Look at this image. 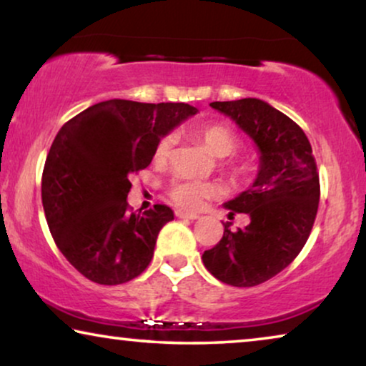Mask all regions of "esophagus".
Segmentation results:
<instances>
[{"label":"esophagus","instance_id":"esophagus-1","mask_svg":"<svg viewBox=\"0 0 366 366\" xmlns=\"http://www.w3.org/2000/svg\"><path fill=\"white\" fill-rule=\"evenodd\" d=\"M174 214H177L178 218H187V219H198L199 218L197 213H188V212H183V209H177Z\"/></svg>","mask_w":366,"mask_h":366}]
</instances>
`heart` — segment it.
<instances>
[{"label":"heart","mask_w":366,"mask_h":366,"mask_svg":"<svg viewBox=\"0 0 366 366\" xmlns=\"http://www.w3.org/2000/svg\"><path fill=\"white\" fill-rule=\"evenodd\" d=\"M189 137L202 142L208 152L214 157L223 158V172L232 178H242L244 174V164L238 159L227 158L233 154L242 144V139L232 128L223 123H202L188 127ZM174 139L172 134H163L154 144L153 159L157 163H164L172 154ZM219 193L217 183L212 182H197V179H177L169 187V197L179 207L187 209H198L209 198H214Z\"/></svg>","instance_id":"obj_1"}]
</instances>
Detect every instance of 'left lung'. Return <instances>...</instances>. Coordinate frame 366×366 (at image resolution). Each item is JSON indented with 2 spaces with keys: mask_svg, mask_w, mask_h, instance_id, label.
I'll list each match as a JSON object with an SVG mask.
<instances>
[{
  "mask_svg": "<svg viewBox=\"0 0 366 366\" xmlns=\"http://www.w3.org/2000/svg\"><path fill=\"white\" fill-rule=\"evenodd\" d=\"M257 143L259 169L247 192L224 203L229 217L247 213L244 229L224 224L223 238L203 253V264L219 282L257 287L288 267L312 233L320 178L312 144L292 118L257 98L213 102Z\"/></svg>",
  "mask_w": 366,
  "mask_h": 366,
  "instance_id": "left-lung-1",
  "label": "left lung"
}]
</instances>
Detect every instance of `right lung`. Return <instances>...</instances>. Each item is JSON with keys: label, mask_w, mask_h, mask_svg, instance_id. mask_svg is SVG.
I'll list each match as a JSON object with an SVG mask.
<instances>
[{"label": "right lung", "mask_w": 366, "mask_h": 366, "mask_svg": "<svg viewBox=\"0 0 366 366\" xmlns=\"http://www.w3.org/2000/svg\"><path fill=\"white\" fill-rule=\"evenodd\" d=\"M197 113L187 103L108 99L59 129L44 162L41 199L51 237L83 277L122 285L152 262L167 204L133 213L129 177L152 163L154 144Z\"/></svg>", "instance_id": "right-lung-1"}]
</instances>
